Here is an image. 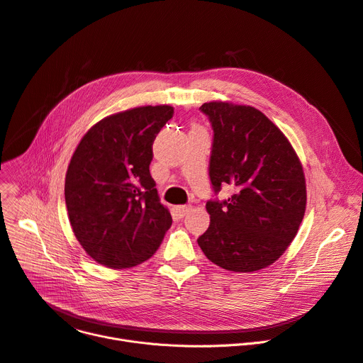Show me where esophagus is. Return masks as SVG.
<instances>
[{
    "label": "esophagus",
    "mask_w": 363,
    "mask_h": 363,
    "mask_svg": "<svg viewBox=\"0 0 363 363\" xmlns=\"http://www.w3.org/2000/svg\"><path fill=\"white\" fill-rule=\"evenodd\" d=\"M191 210H192L191 206H178V207H177V211H178V214H179L181 217H185L186 214H189Z\"/></svg>",
    "instance_id": "obj_1"
}]
</instances>
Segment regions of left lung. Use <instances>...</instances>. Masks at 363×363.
Here are the masks:
<instances>
[{"label":"left lung","mask_w":363,"mask_h":363,"mask_svg":"<svg viewBox=\"0 0 363 363\" xmlns=\"http://www.w3.org/2000/svg\"><path fill=\"white\" fill-rule=\"evenodd\" d=\"M213 127L208 174L214 192L235 194L207 201L208 229L197 239L204 255L235 273L269 267L291 245L306 207L302 163L286 135L261 111L230 102L200 106Z\"/></svg>","instance_id":"8db88e82"}]
</instances>
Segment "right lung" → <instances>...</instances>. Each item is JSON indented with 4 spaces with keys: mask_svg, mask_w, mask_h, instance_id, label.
Segmentation results:
<instances>
[{
    "mask_svg": "<svg viewBox=\"0 0 363 363\" xmlns=\"http://www.w3.org/2000/svg\"><path fill=\"white\" fill-rule=\"evenodd\" d=\"M172 115L169 105L109 115L84 134L69 160L68 219L83 250L105 267L149 259L172 225L149 169L153 141Z\"/></svg>",
    "mask_w": 363,
    "mask_h": 363,
    "instance_id": "add662e5",
    "label": "right lung"
}]
</instances>
